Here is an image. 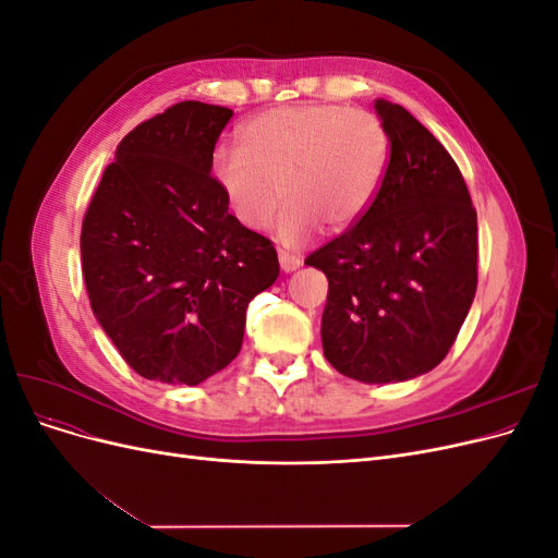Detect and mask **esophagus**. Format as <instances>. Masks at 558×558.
<instances>
[{"instance_id": "esophagus-1", "label": "esophagus", "mask_w": 558, "mask_h": 558, "mask_svg": "<svg viewBox=\"0 0 558 558\" xmlns=\"http://www.w3.org/2000/svg\"><path fill=\"white\" fill-rule=\"evenodd\" d=\"M277 256H279V265H281L283 272H295V269L302 265L300 256H295V253L283 251V248H279Z\"/></svg>"}]
</instances>
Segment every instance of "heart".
<instances>
[{
    "label": "heart",
    "mask_w": 558,
    "mask_h": 558,
    "mask_svg": "<svg viewBox=\"0 0 558 558\" xmlns=\"http://www.w3.org/2000/svg\"><path fill=\"white\" fill-rule=\"evenodd\" d=\"M388 134L373 111L337 105L269 109L242 128V146H223L211 174L232 214L263 230L281 195L283 242H300L320 223L347 230L373 205L388 167Z\"/></svg>",
    "instance_id": "obj_1"
}]
</instances>
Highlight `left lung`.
I'll use <instances>...</instances> for the list:
<instances>
[{
    "label": "left lung",
    "mask_w": 558,
    "mask_h": 558,
    "mask_svg": "<svg viewBox=\"0 0 558 558\" xmlns=\"http://www.w3.org/2000/svg\"><path fill=\"white\" fill-rule=\"evenodd\" d=\"M375 109L391 144L381 189L305 263L328 277V363L388 384L428 373L459 335L477 291V211L447 148L400 105Z\"/></svg>",
    "instance_id": "1"
}]
</instances>
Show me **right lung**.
Segmentation results:
<instances>
[{
  "mask_svg": "<svg viewBox=\"0 0 558 558\" xmlns=\"http://www.w3.org/2000/svg\"><path fill=\"white\" fill-rule=\"evenodd\" d=\"M230 118L189 99L140 123L83 216L93 314L144 379L195 386L223 369L242 349L248 302L279 277L272 242L228 211L211 177Z\"/></svg>",
  "mask_w": 558,
  "mask_h": 558,
  "instance_id": "add662e5",
  "label": "right lung"
}]
</instances>
